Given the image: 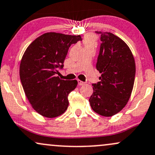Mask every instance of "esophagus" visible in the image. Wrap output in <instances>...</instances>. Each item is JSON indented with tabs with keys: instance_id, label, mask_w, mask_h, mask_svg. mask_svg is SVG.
I'll list each match as a JSON object with an SVG mask.
<instances>
[{
	"instance_id": "34e87169",
	"label": "esophagus",
	"mask_w": 155,
	"mask_h": 155,
	"mask_svg": "<svg viewBox=\"0 0 155 155\" xmlns=\"http://www.w3.org/2000/svg\"><path fill=\"white\" fill-rule=\"evenodd\" d=\"M78 84H79V86H83L85 84V83L84 82V81H81V80H78Z\"/></svg>"
}]
</instances>
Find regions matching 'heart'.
Here are the masks:
<instances>
[{"label":"heart","instance_id":"obj_1","mask_svg":"<svg viewBox=\"0 0 155 155\" xmlns=\"http://www.w3.org/2000/svg\"><path fill=\"white\" fill-rule=\"evenodd\" d=\"M96 42L95 37L93 35H87L84 39V46H94Z\"/></svg>","mask_w":155,"mask_h":155}]
</instances>
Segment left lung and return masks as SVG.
<instances>
[{
	"label": "left lung",
	"instance_id": "left-lung-1",
	"mask_svg": "<svg viewBox=\"0 0 155 155\" xmlns=\"http://www.w3.org/2000/svg\"><path fill=\"white\" fill-rule=\"evenodd\" d=\"M100 35V53L96 68L100 80L92 84L93 93L89 101L95 113L113 116L126 106L134 87L136 65L131 50L124 41L107 31Z\"/></svg>",
	"mask_w": 155,
	"mask_h": 155
}]
</instances>
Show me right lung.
<instances>
[{
  "instance_id": "obj_1",
  "label": "right lung",
  "mask_w": 155,
  "mask_h": 155,
  "mask_svg": "<svg viewBox=\"0 0 155 155\" xmlns=\"http://www.w3.org/2000/svg\"><path fill=\"white\" fill-rule=\"evenodd\" d=\"M82 39L80 35L48 32L37 37L24 52L19 75L26 96L39 114L47 118L62 115L68 106V96L76 80L61 79L68 48Z\"/></svg>"
}]
</instances>
